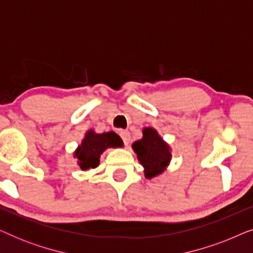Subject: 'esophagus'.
<instances>
[{"label": "esophagus", "mask_w": 253, "mask_h": 253, "mask_svg": "<svg viewBox=\"0 0 253 253\" xmlns=\"http://www.w3.org/2000/svg\"><path fill=\"white\" fill-rule=\"evenodd\" d=\"M120 136H121V138H122L123 139V141H124V144L126 145H127L130 143V132L129 131H126V130H120Z\"/></svg>", "instance_id": "esophagus-1"}]
</instances>
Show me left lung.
<instances>
[{
  "label": "left lung",
  "mask_w": 253,
  "mask_h": 253,
  "mask_svg": "<svg viewBox=\"0 0 253 253\" xmlns=\"http://www.w3.org/2000/svg\"><path fill=\"white\" fill-rule=\"evenodd\" d=\"M132 150L144 167L146 178H153L162 174L170 164V146L162 139L154 127H144L143 138L134 141Z\"/></svg>",
  "instance_id": "1"
}]
</instances>
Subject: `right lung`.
<instances>
[{
	"mask_svg": "<svg viewBox=\"0 0 253 253\" xmlns=\"http://www.w3.org/2000/svg\"><path fill=\"white\" fill-rule=\"evenodd\" d=\"M123 147V141L119 134L114 131L103 133H96L94 130H88L85 133L82 144L75 151L74 157L77 159V164L82 170H89L96 168L100 164V155L107 148Z\"/></svg>",
	"mask_w": 253,
	"mask_h": 253,
	"instance_id": "1",
	"label": "right lung"
}]
</instances>
